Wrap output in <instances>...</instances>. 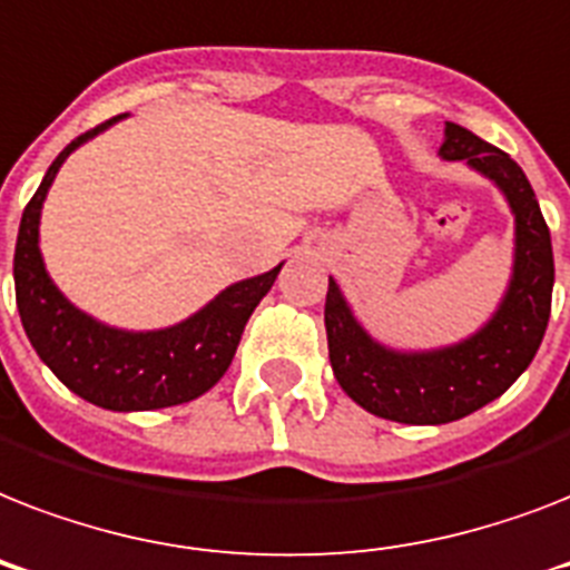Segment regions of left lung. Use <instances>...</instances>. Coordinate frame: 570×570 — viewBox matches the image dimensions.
<instances>
[{
    "instance_id": "8db88e82",
    "label": "left lung",
    "mask_w": 570,
    "mask_h": 570,
    "mask_svg": "<svg viewBox=\"0 0 570 570\" xmlns=\"http://www.w3.org/2000/svg\"><path fill=\"white\" fill-rule=\"evenodd\" d=\"M438 156L494 183L514 215L512 275L485 325L450 346L393 348L361 325L334 277L325 298L328 357L340 387L370 414L407 425L452 423L503 396L539 352L553 295L550 230L521 165L450 120Z\"/></svg>"
}]
</instances>
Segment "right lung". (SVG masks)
Segmentation results:
<instances>
[{
    "mask_svg": "<svg viewBox=\"0 0 570 570\" xmlns=\"http://www.w3.org/2000/svg\"><path fill=\"white\" fill-rule=\"evenodd\" d=\"M124 118L129 115H118L70 141L49 165L38 191L22 209L13 250V286L31 348L65 387L106 411H156L191 402L218 384L236 355L245 322L272 289L284 263L263 275L236 281L200 311L168 328H115L79 311L47 272L40 254V209L67 156Z\"/></svg>",
    "mask_w": 570,
    "mask_h": 570,
    "instance_id": "right-lung-1",
    "label": "right lung"
}]
</instances>
